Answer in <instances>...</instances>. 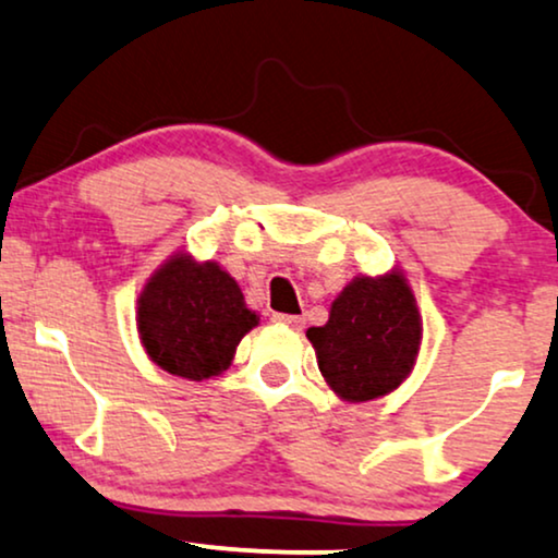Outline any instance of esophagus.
Here are the masks:
<instances>
[{
	"instance_id": "obj_1",
	"label": "esophagus",
	"mask_w": 558,
	"mask_h": 558,
	"mask_svg": "<svg viewBox=\"0 0 558 558\" xmlns=\"http://www.w3.org/2000/svg\"><path fill=\"white\" fill-rule=\"evenodd\" d=\"M275 322L288 324V327H291V329H303V324H306V319H303V316H293V314H275Z\"/></svg>"
}]
</instances>
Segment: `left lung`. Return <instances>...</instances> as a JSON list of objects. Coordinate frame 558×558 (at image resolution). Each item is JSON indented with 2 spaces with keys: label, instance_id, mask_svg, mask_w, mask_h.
Listing matches in <instances>:
<instances>
[{
  "label": "left lung",
  "instance_id": "obj_1",
  "mask_svg": "<svg viewBox=\"0 0 558 558\" xmlns=\"http://www.w3.org/2000/svg\"><path fill=\"white\" fill-rule=\"evenodd\" d=\"M306 337L329 389L357 404L386 397L412 373L422 316L404 272L357 275L331 301L329 322Z\"/></svg>",
  "mask_w": 558,
  "mask_h": 558
}]
</instances>
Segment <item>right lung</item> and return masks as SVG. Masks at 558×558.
<instances>
[{
  "instance_id": "1",
  "label": "right lung",
  "mask_w": 558,
  "mask_h": 558,
  "mask_svg": "<svg viewBox=\"0 0 558 558\" xmlns=\"http://www.w3.org/2000/svg\"><path fill=\"white\" fill-rule=\"evenodd\" d=\"M136 324L146 355L159 368L203 380L229 368L259 316L246 308L242 288L221 265L178 252L146 280Z\"/></svg>"
}]
</instances>
